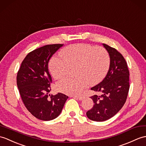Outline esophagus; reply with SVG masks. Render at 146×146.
<instances>
[{
    "label": "esophagus",
    "mask_w": 146,
    "mask_h": 146,
    "mask_svg": "<svg viewBox=\"0 0 146 146\" xmlns=\"http://www.w3.org/2000/svg\"><path fill=\"white\" fill-rule=\"evenodd\" d=\"M73 98H75V99H77V100H83V98H84V97L83 96H73Z\"/></svg>",
    "instance_id": "34e87169"
}]
</instances>
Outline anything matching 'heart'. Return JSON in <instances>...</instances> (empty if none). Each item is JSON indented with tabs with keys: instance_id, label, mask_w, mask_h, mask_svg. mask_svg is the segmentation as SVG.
<instances>
[{
	"instance_id": "b5f03b06",
	"label": "heart",
	"mask_w": 146,
	"mask_h": 146,
	"mask_svg": "<svg viewBox=\"0 0 146 146\" xmlns=\"http://www.w3.org/2000/svg\"><path fill=\"white\" fill-rule=\"evenodd\" d=\"M61 58L53 57L49 69L55 79H60L68 73L70 67L75 66L74 78H66L58 81V91L68 94H78L89 83L95 84L103 80L110 65L107 51L101 46L85 43L67 46L60 53Z\"/></svg>"
}]
</instances>
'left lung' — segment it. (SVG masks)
Instances as JSON below:
<instances>
[{"instance_id": "1", "label": "left lung", "mask_w": 146, "mask_h": 146, "mask_svg": "<svg viewBox=\"0 0 146 146\" xmlns=\"http://www.w3.org/2000/svg\"><path fill=\"white\" fill-rule=\"evenodd\" d=\"M110 57V65L104 80L91 90L101 93L91 96L94 103L86 116L94 121H104L117 114L126 103L129 90V71L124 58L117 50L103 43Z\"/></svg>"}]
</instances>
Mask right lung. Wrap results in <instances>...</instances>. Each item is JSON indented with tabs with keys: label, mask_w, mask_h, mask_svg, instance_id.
Wrapping results in <instances>:
<instances>
[{
	"label": "right lung",
	"mask_w": 146,
	"mask_h": 146,
	"mask_svg": "<svg viewBox=\"0 0 146 146\" xmlns=\"http://www.w3.org/2000/svg\"><path fill=\"white\" fill-rule=\"evenodd\" d=\"M63 45H46L30 52L22 62L17 75V84L23 104L33 116L40 120L55 119L68 98L61 93L48 94L52 80L48 64L51 57Z\"/></svg>",
	"instance_id": "1"
}]
</instances>
